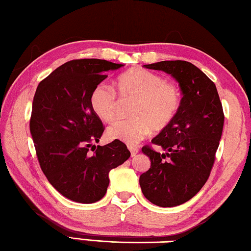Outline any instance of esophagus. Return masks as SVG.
Returning a JSON list of instances; mask_svg holds the SVG:
<instances>
[{"label": "esophagus", "instance_id": "1", "mask_svg": "<svg viewBox=\"0 0 251 251\" xmlns=\"http://www.w3.org/2000/svg\"><path fill=\"white\" fill-rule=\"evenodd\" d=\"M127 149L130 150V152H131V155H132V156H135L136 154H138V152H139V148H136V146L129 145V146H127Z\"/></svg>", "mask_w": 251, "mask_h": 251}]
</instances>
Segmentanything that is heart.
<instances>
[{"label":"heart","mask_w":251,"mask_h":251,"mask_svg":"<svg viewBox=\"0 0 251 251\" xmlns=\"http://www.w3.org/2000/svg\"><path fill=\"white\" fill-rule=\"evenodd\" d=\"M116 86L122 98L134 99L129 119L117 120L107 129L110 140L134 145L145 139L152 129L168 126L180 107V92L176 85L164 81L158 74L143 68H132L117 78ZM93 111L105 121L116 119L119 100L105 83L93 88L89 96Z\"/></svg>","instance_id":"obj_1"}]
</instances>
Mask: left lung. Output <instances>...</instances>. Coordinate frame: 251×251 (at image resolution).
I'll use <instances>...</instances> for the list:
<instances>
[{
    "instance_id": "1",
    "label": "left lung",
    "mask_w": 251,
    "mask_h": 251,
    "mask_svg": "<svg viewBox=\"0 0 251 251\" xmlns=\"http://www.w3.org/2000/svg\"><path fill=\"white\" fill-rule=\"evenodd\" d=\"M177 79L182 92L180 107L172 124L142 152L151 167L140 176L144 197L153 204L170 207L190 200L210 177L223 132L224 112L215 84L196 65L182 60L145 64Z\"/></svg>"
}]
</instances>
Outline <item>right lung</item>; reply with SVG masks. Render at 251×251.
<instances>
[{
  "mask_svg": "<svg viewBox=\"0 0 251 251\" xmlns=\"http://www.w3.org/2000/svg\"><path fill=\"white\" fill-rule=\"evenodd\" d=\"M122 64L99 59L72 60L55 69L37 87L29 129L40 168L61 195L94 203L106 195L109 172L130 157L121 141L97 148L105 131L93 111V88Z\"/></svg>",
  "mask_w": 251,
  "mask_h": 251,
  "instance_id": "add662e5",
  "label": "right lung"
}]
</instances>
